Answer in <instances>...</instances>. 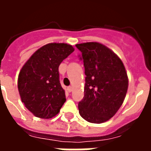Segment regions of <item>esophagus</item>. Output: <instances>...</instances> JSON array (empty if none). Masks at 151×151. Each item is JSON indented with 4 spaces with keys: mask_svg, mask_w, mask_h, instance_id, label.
<instances>
[{
    "mask_svg": "<svg viewBox=\"0 0 151 151\" xmlns=\"http://www.w3.org/2000/svg\"><path fill=\"white\" fill-rule=\"evenodd\" d=\"M72 91H73V86H69V87H68V91L71 92Z\"/></svg>",
    "mask_w": 151,
    "mask_h": 151,
    "instance_id": "1",
    "label": "esophagus"
}]
</instances>
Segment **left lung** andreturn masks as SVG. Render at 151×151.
Instances as JSON below:
<instances>
[{
	"label": "left lung",
	"instance_id": "left-lung-1",
	"mask_svg": "<svg viewBox=\"0 0 151 151\" xmlns=\"http://www.w3.org/2000/svg\"><path fill=\"white\" fill-rule=\"evenodd\" d=\"M85 67L84 97L78 103L81 116L88 122L104 123L110 120L123 104L129 79L123 62L102 43L76 44Z\"/></svg>",
	"mask_w": 151,
	"mask_h": 151
}]
</instances>
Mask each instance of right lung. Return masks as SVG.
<instances>
[{
    "instance_id": "right-lung-1",
    "label": "right lung",
    "mask_w": 151,
    "mask_h": 151,
    "mask_svg": "<svg viewBox=\"0 0 151 151\" xmlns=\"http://www.w3.org/2000/svg\"><path fill=\"white\" fill-rule=\"evenodd\" d=\"M73 51V47L67 43H47L38 49L20 70L18 88L22 102L36 117L55 116L65 102L58 69Z\"/></svg>"
}]
</instances>
